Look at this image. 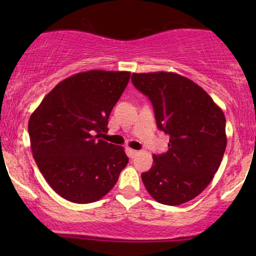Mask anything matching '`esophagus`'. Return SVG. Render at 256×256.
Here are the masks:
<instances>
[{"label": "esophagus", "instance_id": "esophagus-1", "mask_svg": "<svg viewBox=\"0 0 256 256\" xmlns=\"http://www.w3.org/2000/svg\"><path fill=\"white\" fill-rule=\"evenodd\" d=\"M128 154H129V157H130V158H135V157L138 156V154H140V152H138V150L129 149V150H128Z\"/></svg>", "mask_w": 256, "mask_h": 256}]
</instances>
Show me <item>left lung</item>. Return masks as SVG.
Wrapping results in <instances>:
<instances>
[{"mask_svg": "<svg viewBox=\"0 0 256 256\" xmlns=\"http://www.w3.org/2000/svg\"><path fill=\"white\" fill-rule=\"evenodd\" d=\"M132 82L150 99L157 127L170 136L169 149L154 155L142 174L156 202L177 206L205 190L225 152L226 118L212 98L192 80L172 72L132 73Z\"/></svg>", "mask_w": 256, "mask_h": 256, "instance_id": "left-lung-1", "label": "left lung"}]
</instances>
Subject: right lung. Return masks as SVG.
Listing matches in <instances>:
<instances>
[{
    "label": "right lung",
    "mask_w": 256,
    "mask_h": 256,
    "mask_svg": "<svg viewBox=\"0 0 256 256\" xmlns=\"http://www.w3.org/2000/svg\"><path fill=\"white\" fill-rule=\"evenodd\" d=\"M129 78L127 71L76 73L59 82L31 114L28 130L34 158L66 200H99L127 166L124 146L100 136L108 132V118Z\"/></svg>",
    "instance_id": "add662e5"
}]
</instances>
